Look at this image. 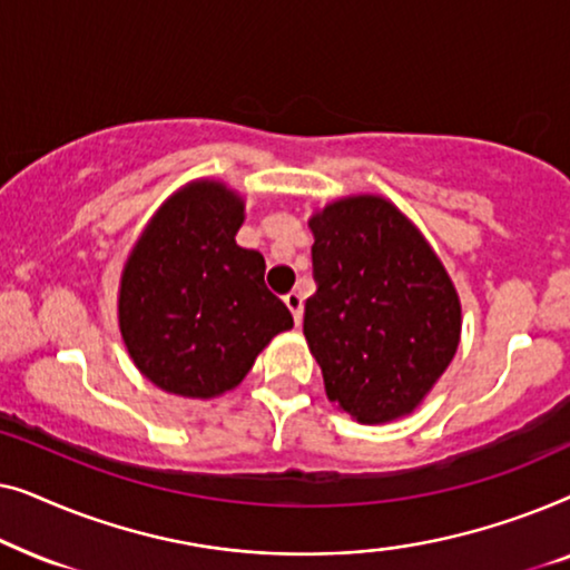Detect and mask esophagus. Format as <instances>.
I'll list each match as a JSON object with an SVG mask.
<instances>
[{
  "label": "esophagus",
  "mask_w": 570,
  "mask_h": 570,
  "mask_svg": "<svg viewBox=\"0 0 570 570\" xmlns=\"http://www.w3.org/2000/svg\"><path fill=\"white\" fill-rule=\"evenodd\" d=\"M285 306L291 308L295 324H301V318H303V295L301 293H287L285 295Z\"/></svg>",
  "instance_id": "34e87169"
}]
</instances>
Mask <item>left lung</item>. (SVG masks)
<instances>
[{"mask_svg": "<svg viewBox=\"0 0 570 570\" xmlns=\"http://www.w3.org/2000/svg\"><path fill=\"white\" fill-rule=\"evenodd\" d=\"M308 228L316 293L303 334L326 396L365 425L410 415L459 347L454 283L423 233L376 194L332 202Z\"/></svg>", "mask_w": 570, "mask_h": 570, "instance_id": "obj_1", "label": "left lung"}]
</instances>
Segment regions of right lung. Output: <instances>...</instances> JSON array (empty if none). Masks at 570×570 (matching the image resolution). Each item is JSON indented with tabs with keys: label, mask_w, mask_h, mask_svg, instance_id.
<instances>
[{
	"label": "right lung",
	"mask_w": 570,
	"mask_h": 570,
	"mask_svg": "<svg viewBox=\"0 0 570 570\" xmlns=\"http://www.w3.org/2000/svg\"><path fill=\"white\" fill-rule=\"evenodd\" d=\"M244 199L191 181L163 205L121 272L119 330L163 392L213 400L236 389L269 340L293 326L264 285V256L240 248Z\"/></svg>",
	"instance_id": "1"
}]
</instances>
